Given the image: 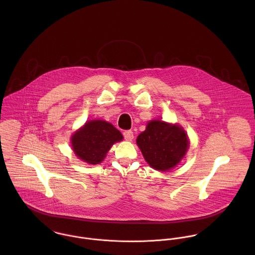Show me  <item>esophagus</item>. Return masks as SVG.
Returning <instances> with one entry per match:
<instances>
[{"instance_id":"1","label":"esophagus","mask_w":255,"mask_h":255,"mask_svg":"<svg viewBox=\"0 0 255 255\" xmlns=\"http://www.w3.org/2000/svg\"><path fill=\"white\" fill-rule=\"evenodd\" d=\"M124 137L126 140L130 141L133 139V132L131 130H126L124 131Z\"/></svg>"}]
</instances>
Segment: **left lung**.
I'll return each instance as SVG.
<instances>
[{
  "label": "left lung",
  "instance_id": "8db88e82",
  "mask_svg": "<svg viewBox=\"0 0 255 255\" xmlns=\"http://www.w3.org/2000/svg\"><path fill=\"white\" fill-rule=\"evenodd\" d=\"M146 162L158 171H169L180 163L188 148L185 131L179 126L151 121L136 139Z\"/></svg>",
  "mask_w": 255,
  "mask_h": 255
}]
</instances>
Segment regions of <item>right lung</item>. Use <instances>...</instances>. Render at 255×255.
I'll return each instance as SVG.
<instances>
[{"label":"right lung","mask_w":255,"mask_h":255,"mask_svg":"<svg viewBox=\"0 0 255 255\" xmlns=\"http://www.w3.org/2000/svg\"><path fill=\"white\" fill-rule=\"evenodd\" d=\"M123 140L122 133L110 123L90 121L72 137L75 155L92 165L101 163L115 142Z\"/></svg>","instance_id":"obj_1"}]
</instances>
